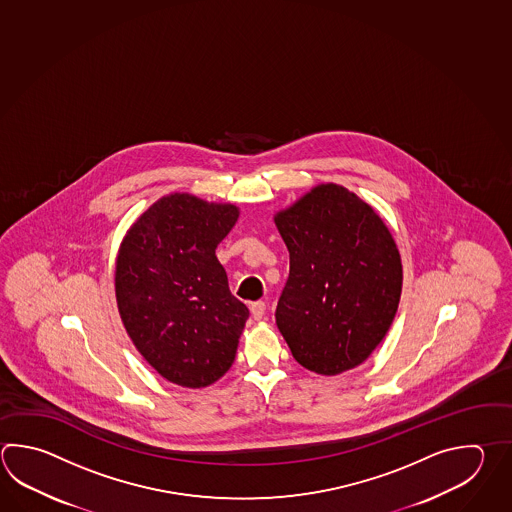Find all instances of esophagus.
I'll use <instances>...</instances> for the list:
<instances>
[{
  "instance_id": "obj_1",
  "label": "esophagus",
  "mask_w": 512,
  "mask_h": 512,
  "mask_svg": "<svg viewBox=\"0 0 512 512\" xmlns=\"http://www.w3.org/2000/svg\"><path fill=\"white\" fill-rule=\"evenodd\" d=\"M250 312L251 317H253L255 321H261V319H264V315H266V303H264V301L251 303Z\"/></svg>"
}]
</instances>
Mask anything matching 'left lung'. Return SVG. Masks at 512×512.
<instances>
[{"label":"left lung","instance_id":"8db88e82","mask_svg":"<svg viewBox=\"0 0 512 512\" xmlns=\"http://www.w3.org/2000/svg\"><path fill=\"white\" fill-rule=\"evenodd\" d=\"M290 275L275 321L304 368L335 376L383 341L401 297L396 242L376 211L348 189L323 184L275 217Z\"/></svg>","mask_w":512,"mask_h":512}]
</instances>
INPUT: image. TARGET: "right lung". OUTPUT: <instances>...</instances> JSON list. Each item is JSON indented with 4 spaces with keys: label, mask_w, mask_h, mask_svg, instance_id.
<instances>
[{
    "label": "right lung",
    "mask_w": 512,
    "mask_h": 512,
    "mask_svg": "<svg viewBox=\"0 0 512 512\" xmlns=\"http://www.w3.org/2000/svg\"><path fill=\"white\" fill-rule=\"evenodd\" d=\"M237 217L231 204L175 193L147 209L120 246V317L138 352L175 385H211L235 361L250 310L231 295L215 250Z\"/></svg>",
    "instance_id": "1"
}]
</instances>
